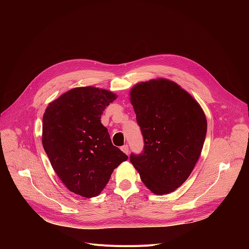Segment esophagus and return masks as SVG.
<instances>
[{
    "mask_svg": "<svg viewBox=\"0 0 249 249\" xmlns=\"http://www.w3.org/2000/svg\"><path fill=\"white\" fill-rule=\"evenodd\" d=\"M121 151H122L123 153H125L126 155H129V148H128L127 145L122 146V147H121Z\"/></svg>",
    "mask_w": 249,
    "mask_h": 249,
    "instance_id": "esophagus-1",
    "label": "esophagus"
}]
</instances>
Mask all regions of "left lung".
Listing matches in <instances>:
<instances>
[{
  "label": "left lung",
  "mask_w": 249,
  "mask_h": 249,
  "mask_svg": "<svg viewBox=\"0 0 249 249\" xmlns=\"http://www.w3.org/2000/svg\"><path fill=\"white\" fill-rule=\"evenodd\" d=\"M144 153L130 160L141 180L155 194L175 191L189 177L207 133L205 113L196 99L176 83L160 78L130 91Z\"/></svg>",
  "instance_id": "1"
}]
</instances>
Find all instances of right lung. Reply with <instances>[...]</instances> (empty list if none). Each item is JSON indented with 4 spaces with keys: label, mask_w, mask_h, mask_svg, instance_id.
I'll use <instances>...</instances> for the list:
<instances>
[{
    "label": "right lung",
    "mask_w": 249,
    "mask_h": 249,
    "mask_svg": "<svg viewBox=\"0 0 249 249\" xmlns=\"http://www.w3.org/2000/svg\"><path fill=\"white\" fill-rule=\"evenodd\" d=\"M117 98L95 87L68 90L50 102L43 115L42 145L64 185L86 198L100 194L113 170L128 157L114 147L100 118Z\"/></svg>",
    "instance_id": "add662e5"
}]
</instances>
